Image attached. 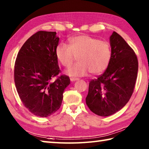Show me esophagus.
I'll list each match as a JSON object with an SVG mask.
<instances>
[{"instance_id": "1", "label": "esophagus", "mask_w": 149, "mask_h": 149, "mask_svg": "<svg viewBox=\"0 0 149 149\" xmlns=\"http://www.w3.org/2000/svg\"><path fill=\"white\" fill-rule=\"evenodd\" d=\"M70 80L71 82H73V81H77V80H79V79H77V78H70Z\"/></svg>"}]
</instances>
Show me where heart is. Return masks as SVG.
<instances>
[{"label": "heart", "mask_w": 149, "mask_h": 149, "mask_svg": "<svg viewBox=\"0 0 149 149\" xmlns=\"http://www.w3.org/2000/svg\"><path fill=\"white\" fill-rule=\"evenodd\" d=\"M69 46L59 44L56 55L65 67H70L78 57L79 62L67 70L69 76L83 77L90 72L92 74H100L107 69L112 55L107 42L83 35L70 38Z\"/></svg>", "instance_id": "obj_1"}]
</instances>
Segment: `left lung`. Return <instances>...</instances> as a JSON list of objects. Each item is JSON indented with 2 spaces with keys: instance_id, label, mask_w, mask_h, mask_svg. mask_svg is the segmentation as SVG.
Wrapping results in <instances>:
<instances>
[{
  "instance_id": "8db88e82",
  "label": "left lung",
  "mask_w": 149,
  "mask_h": 149,
  "mask_svg": "<svg viewBox=\"0 0 149 149\" xmlns=\"http://www.w3.org/2000/svg\"><path fill=\"white\" fill-rule=\"evenodd\" d=\"M110 44V63L103 74L91 80L86 98L90 111L101 116L112 115L126 105L137 77L138 60L133 49L114 31Z\"/></svg>"
}]
</instances>
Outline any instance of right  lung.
Returning a JSON list of instances; mask_svg holds the SVG:
<instances>
[{
    "instance_id": "right-lung-1",
    "label": "right lung",
    "mask_w": 149,
    "mask_h": 149,
    "mask_svg": "<svg viewBox=\"0 0 149 149\" xmlns=\"http://www.w3.org/2000/svg\"><path fill=\"white\" fill-rule=\"evenodd\" d=\"M56 32L40 31L23 44L14 66V81L19 98L34 115L47 117L61 105L69 77L61 75L56 55Z\"/></svg>"
}]
</instances>
